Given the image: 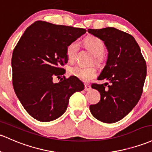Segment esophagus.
<instances>
[{
    "instance_id": "34e87169",
    "label": "esophagus",
    "mask_w": 152,
    "mask_h": 152,
    "mask_svg": "<svg viewBox=\"0 0 152 152\" xmlns=\"http://www.w3.org/2000/svg\"><path fill=\"white\" fill-rule=\"evenodd\" d=\"M90 89H91V86H90L89 84H85V87H84V90H85V91H89Z\"/></svg>"
}]
</instances>
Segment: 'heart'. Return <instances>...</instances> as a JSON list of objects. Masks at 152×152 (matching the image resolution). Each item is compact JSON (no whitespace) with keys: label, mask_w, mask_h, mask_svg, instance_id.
I'll use <instances>...</instances> for the list:
<instances>
[{"label":"heart","mask_w":152,"mask_h":152,"mask_svg":"<svg viewBox=\"0 0 152 152\" xmlns=\"http://www.w3.org/2000/svg\"><path fill=\"white\" fill-rule=\"evenodd\" d=\"M85 45L94 55L95 62L99 63L102 60L103 53H104V44L100 38L95 36H89L84 39ZM79 48V42L72 41L66 48V55L70 61H73L76 58ZM96 69L93 66H85L76 65L69 68V73L71 76L78 78L81 81L88 82L96 76Z\"/></svg>","instance_id":"b5f03b06"}]
</instances>
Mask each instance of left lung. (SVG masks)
<instances>
[{
    "mask_svg": "<svg viewBox=\"0 0 152 152\" xmlns=\"http://www.w3.org/2000/svg\"><path fill=\"white\" fill-rule=\"evenodd\" d=\"M88 31L104 41L107 48L106 66L97 79L110 83L91 84V88L99 91L101 98L97 104H91L89 110L102 122H118L141 98L146 76V61L136 39L128 33L114 27L89 29Z\"/></svg>",
    "mask_w": 152,
    "mask_h": 152,
    "instance_id": "left-lung-1",
    "label": "left lung"
}]
</instances>
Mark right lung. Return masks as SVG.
I'll return each instance as SVG.
<instances>
[{
    "label": "right lung",
    "instance_id": "add662e5",
    "mask_svg": "<svg viewBox=\"0 0 152 152\" xmlns=\"http://www.w3.org/2000/svg\"><path fill=\"white\" fill-rule=\"evenodd\" d=\"M86 30L37 21L25 30L14 49L12 82L16 96L26 111L37 121L49 122L61 116L69 98L84 85L75 76L59 83L68 63L66 48Z\"/></svg>",
    "mask_w": 152,
    "mask_h": 152
}]
</instances>
